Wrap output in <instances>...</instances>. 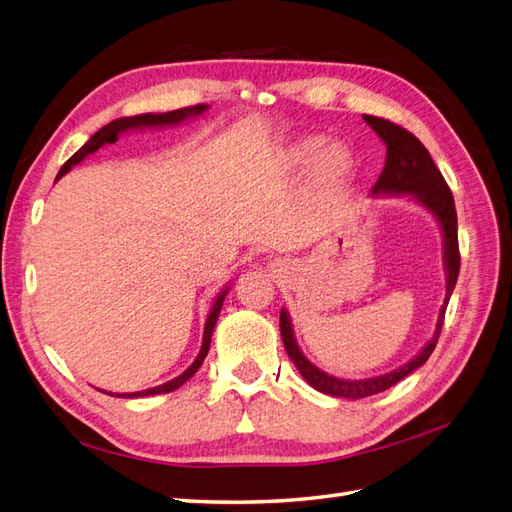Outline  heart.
I'll list each match as a JSON object with an SVG mask.
<instances>
[{
	"instance_id": "1",
	"label": "heart",
	"mask_w": 512,
	"mask_h": 512,
	"mask_svg": "<svg viewBox=\"0 0 512 512\" xmlns=\"http://www.w3.org/2000/svg\"><path fill=\"white\" fill-rule=\"evenodd\" d=\"M309 163V179L320 192L339 190L354 175V153L344 143H327L320 134H303L282 149V164L299 170Z\"/></svg>"
}]
</instances>
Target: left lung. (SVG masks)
Instances as JSON below:
<instances>
[{
	"label": "left lung",
	"mask_w": 512,
	"mask_h": 512,
	"mask_svg": "<svg viewBox=\"0 0 512 512\" xmlns=\"http://www.w3.org/2000/svg\"><path fill=\"white\" fill-rule=\"evenodd\" d=\"M367 126L374 130L382 143L386 145V162L382 173L376 181L374 188H371V196H399L408 194L412 196L414 203L423 205L433 218L438 220L442 230V250H444V271H446V297L444 305L440 307L436 331H433L429 342L423 346L414 359H410L406 365H401L389 374L374 376V378H363V380H350V378H335L329 376L327 371L318 369L312 361H307V356L301 352L297 339H294L292 322L286 309L280 312V331H282V342L290 356L294 367L299 369V374L305 378L307 384H312L316 391L331 395V397H344V399H363L369 395H378L386 389H391L393 384L404 380L414 369L425 365V361L431 356L433 348L438 344V337L442 331L444 312L448 299H451L453 288L457 284L459 275V243H457V211H455V200L451 190L438 170L433 164L429 151L423 147L418 138L404 130L397 123L389 119H380L374 115H363Z\"/></svg>",
	"instance_id": "left-lung-1"
}]
</instances>
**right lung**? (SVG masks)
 <instances>
[{"instance_id": "right-lung-1", "label": "right lung", "mask_w": 512, "mask_h": 512, "mask_svg": "<svg viewBox=\"0 0 512 512\" xmlns=\"http://www.w3.org/2000/svg\"><path fill=\"white\" fill-rule=\"evenodd\" d=\"M207 108H209L207 104H196V106H188V108H177V111H168V113H143V115H134V117H119V119H115V121H111V123H106L104 128H100L94 136L89 138V141H87L79 151L74 153V156H72L64 166H61L57 179H59V177H64L66 173H70L72 166L81 164L87 156H91V153H96L102 145H113V143H117L119 134H123V132H130V130H145V128L179 126V123H183L185 119H190V117H200V115H203V113L207 111ZM57 179H55V181H57ZM228 290H230V286H226V288L218 294V297H215L213 307H211V312H209L207 322H205L203 346H200V352H198V356L194 359V363H192L188 369H185L181 376H177V378H173V380H168V382H164V384H160V386H153V389H147V391H136V393H117V397L136 399V397H147V395H162V393L177 391L181 384L188 382V380L196 374L198 367L203 365L205 356H207V352H209V346H211V335H213V329H215V322H218V316H220V312H222V305H224V299H226ZM104 393H106V391H104ZM106 395H113V393H106Z\"/></svg>"}]
</instances>
